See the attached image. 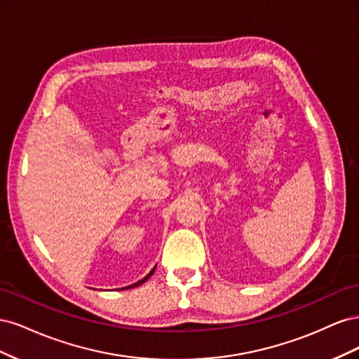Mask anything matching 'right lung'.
I'll use <instances>...</instances> for the list:
<instances>
[{
    "instance_id": "right-lung-1",
    "label": "right lung",
    "mask_w": 359,
    "mask_h": 359,
    "mask_svg": "<svg viewBox=\"0 0 359 359\" xmlns=\"http://www.w3.org/2000/svg\"><path fill=\"white\" fill-rule=\"evenodd\" d=\"M154 271H156V268H153V269H151V273L145 277V278H142V280H139L137 281V283H135V285H132V286H128V287H123V289H130V287H135V286H139V285H142V283H145V281L151 277V276H153L154 274Z\"/></svg>"
}]
</instances>
